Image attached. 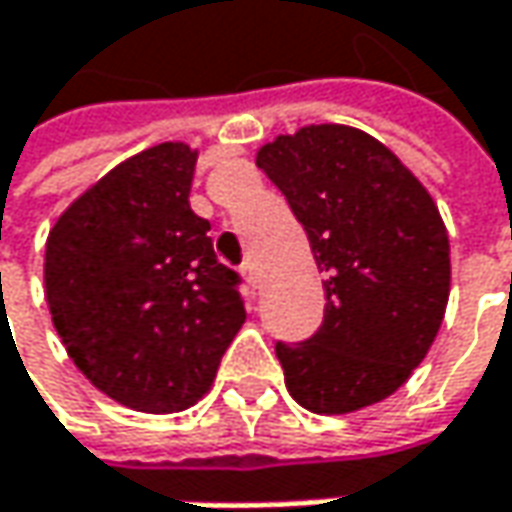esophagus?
<instances>
[{
    "label": "esophagus",
    "instance_id": "34e87169",
    "mask_svg": "<svg viewBox=\"0 0 512 512\" xmlns=\"http://www.w3.org/2000/svg\"><path fill=\"white\" fill-rule=\"evenodd\" d=\"M242 276H244V282H247L250 288H259V270H256V265H253V262H244Z\"/></svg>",
    "mask_w": 512,
    "mask_h": 512
}]
</instances>
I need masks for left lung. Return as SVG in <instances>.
Here are the masks:
<instances>
[{"label":"left lung","mask_w":512,"mask_h":512,"mask_svg":"<svg viewBox=\"0 0 512 512\" xmlns=\"http://www.w3.org/2000/svg\"><path fill=\"white\" fill-rule=\"evenodd\" d=\"M256 167L288 198L325 273L320 331L276 343L291 397L317 415H348L395 395L447 311L438 204L389 146L343 123L273 138Z\"/></svg>","instance_id":"left-lung-1"}]
</instances>
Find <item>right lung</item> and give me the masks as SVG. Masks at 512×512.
<instances>
[{"mask_svg": "<svg viewBox=\"0 0 512 512\" xmlns=\"http://www.w3.org/2000/svg\"><path fill=\"white\" fill-rule=\"evenodd\" d=\"M198 149L155 143L54 221L45 302L74 366L117 403L169 415L210 392L244 322L239 276L190 207Z\"/></svg>", "mask_w": 512, "mask_h": 512, "instance_id": "obj_1", "label": "right lung"}]
</instances>
